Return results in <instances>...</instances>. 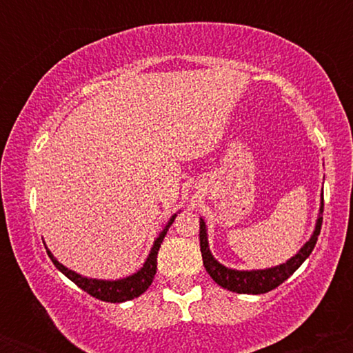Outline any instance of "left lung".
<instances>
[{"mask_svg": "<svg viewBox=\"0 0 353 353\" xmlns=\"http://www.w3.org/2000/svg\"><path fill=\"white\" fill-rule=\"evenodd\" d=\"M323 212V196H322V205H320V214ZM320 228H322V217L317 219V224H315V230L312 234L310 241L294 255L292 259L281 264L277 267H270V269L264 270H234L228 269L222 264H219L216 259L212 257L209 250L208 244V232H205V224L201 219V230H199V241H201V254H202V262H204L205 270L212 277V281L219 283L224 289L230 290V292L237 294H265L275 289V287L281 285L282 282H285L287 279L292 275L299 267L302 265V262L312 254L315 244H317V237L320 234Z\"/></svg>", "mask_w": 353, "mask_h": 353, "instance_id": "left-lung-1", "label": "left lung"}]
</instances>
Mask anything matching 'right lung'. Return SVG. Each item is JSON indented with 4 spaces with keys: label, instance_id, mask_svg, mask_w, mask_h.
<instances>
[{
    "label": "right lung",
    "instance_id": "add662e5",
    "mask_svg": "<svg viewBox=\"0 0 353 353\" xmlns=\"http://www.w3.org/2000/svg\"><path fill=\"white\" fill-rule=\"evenodd\" d=\"M174 217H176V214H174L171 221H169V224L165 225L163 232L159 234V237L154 241L151 254H149L148 261L144 262L143 269L137 270L136 274L129 275V277L119 279V281H96V279L83 277V275L72 272V270L66 269L63 264H59L48 249L46 252L50 255L52 264L56 265V269H59L61 272L66 275L70 281L74 282L79 289H83L84 292L92 295V297L99 299V301H104V302H111V303L132 301V299L139 297L141 294H144L154 281V275H156V270H157V250H159L161 244H163L165 232H168V229L171 228Z\"/></svg>",
    "mask_w": 353,
    "mask_h": 353
}]
</instances>
